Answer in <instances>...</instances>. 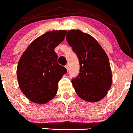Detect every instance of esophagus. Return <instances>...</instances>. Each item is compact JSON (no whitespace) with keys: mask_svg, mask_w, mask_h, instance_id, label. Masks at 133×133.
Returning a JSON list of instances; mask_svg holds the SVG:
<instances>
[{"mask_svg":"<svg viewBox=\"0 0 133 133\" xmlns=\"http://www.w3.org/2000/svg\"><path fill=\"white\" fill-rule=\"evenodd\" d=\"M65 67H66V68L67 71H68V70H69V65H66V66H65Z\"/></svg>","mask_w":133,"mask_h":133,"instance_id":"obj_1","label":"esophagus"}]
</instances>
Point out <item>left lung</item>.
<instances>
[{
	"mask_svg": "<svg viewBox=\"0 0 133 133\" xmlns=\"http://www.w3.org/2000/svg\"><path fill=\"white\" fill-rule=\"evenodd\" d=\"M66 39L79 61V73L72 80L75 91L87 102L101 100L112 81L107 54L93 37L79 30H69Z\"/></svg>",
	"mask_w": 133,
	"mask_h": 133,
	"instance_id": "left-lung-1",
	"label": "left lung"
}]
</instances>
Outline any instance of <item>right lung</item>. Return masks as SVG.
<instances>
[{
    "label": "right lung",
    "instance_id": "right-lung-1",
    "mask_svg": "<svg viewBox=\"0 0 133 133\" xmlns=\"http://www.w3.org/2000/svg\"><path fill=\"white\" fill-rule=\"evenodd\" d=\"M66 34V30L45 33L29 45L19 59L17 69L19 87L34 103L44 104L57 94L59 81L67 71L57 63L54 48Z\"/></svg>",
    "mask_w": 133,
    "mask_h": 133
}]
</instances>
